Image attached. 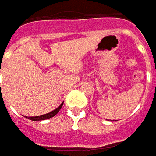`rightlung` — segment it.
Here are the masks:
<instances>
[{
    "label": "right lung",
    "instance_id": "1",
    "mask_svg": "<svg viewBox=\"0 0 156 156\" xmlns=\"http://www.w3.org/2000/svg\"><path fill=\"white\" fill-rule=\"evenodd\" d=\"M63 103L60 105L58 108H57L56 109H55V110H53L50 113H48V114H46V115H40V116H34V117H28V119L29 120H31V121H43V120H46V119H49V118H51V117H54L55 115H56L57 113L60 111V109L62 108V107Z\"/></svg>",
    "mask_w": 156,
    "mask_h": 156
}]
</instances>
